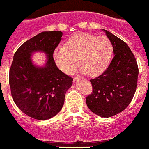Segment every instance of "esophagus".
Segmentation results:
<instances>
[{"mask_svg":"<svg viewBox=\"0 0 149 149\" xmlns=\"http://www.w3.org/2000/svg\"><path fill=\"white\" fill-rule=\"evenodd\" d=\"M78 78H79V76H77V77H74V81H76L77 79H78Z\"/></svg>","mask_w":149,"mask_h":149,"instance_id":"esophagus-1","label":"esophagus"}]
</instances>
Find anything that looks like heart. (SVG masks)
Returning a JSON list of instances; mask_svg holds the SVG:
<instances>
[{
	"mask_svg": "<svg viewBox=\"0 0 149 149\" xmlns=\"http://www.w3.org/2000/svg\"><path fill=\"white\" fill-rule=\"evenodd\" d=\"M112 55L113 45L107 37L77 33L69 38L64 47L56 48L53 56L65 74H72L80 63L83 72L97 76L107 70Z\"/></svg>",
	"mask_w": 149,
	"mask_h": 149,
	"instance_id": "b5f03b06",
	"label": "heart"
}]
</instances>
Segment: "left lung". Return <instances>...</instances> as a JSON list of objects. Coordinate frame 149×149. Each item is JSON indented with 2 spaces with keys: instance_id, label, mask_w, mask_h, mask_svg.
I'll return each instance as SVG.
<instances>
[{
  "instance_id": "obj_1",
  "label": "left lung",
  "mask_w": 149,
  "mask_h": 149,
  "mask_svg": "<svg viewBox=\"0 0 149 149\" xmlns=\"http://www.w3.org/2000/svg\"><path fill=\"white\" fill-rule=\"evenodd\" d=\"M113 45L114 56L105 72L91 79L93 91L86 98L92 112L110 117L122 112L135 95L138 84L137 61L127 43L103 29Z\"/></svg>"
}]
</instances>
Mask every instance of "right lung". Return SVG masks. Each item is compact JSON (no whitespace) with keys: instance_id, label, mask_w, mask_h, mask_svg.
Listing matches in <instances>:
<instances>
[{"instance_id":"1","label":"right lung","mask_w":149,"mask_h":149,"mask_svg":"<svg viewBox=\"0 0 149 149\" xmlns=\"http://www.w3.org/2000/svg\"><path fill=\"white\" fill-rule=\"evenodd\" d=\"M60 31L42 32L26 40L14 54L9 70L11 96L22 112L35 120H48L58 114L64 103L73 78L61 71L54 59L61 40ZM37 50L48 54L44 68L31 63V54Z\"/></svg>"}]
</instances>
